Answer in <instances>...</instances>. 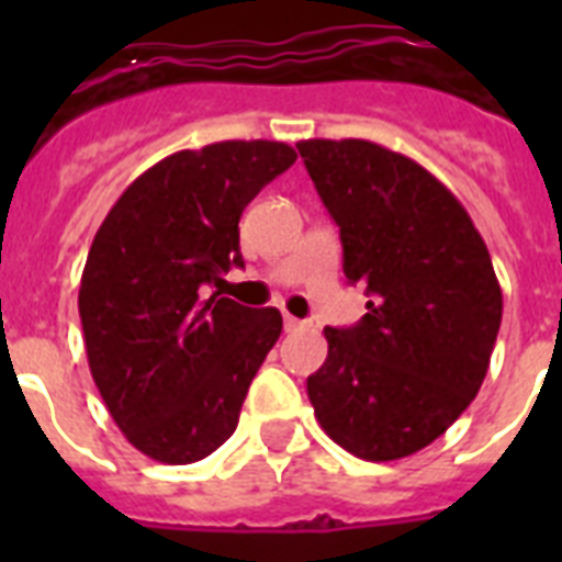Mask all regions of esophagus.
<instances>
[{
    "mask_svg": "<svg viewBox=\"0 0 562 562\" xmlns=\"http://www.w3.org/2000/svg\"><path fill=\"white\" fill-rule=\"evenodd\" d=\"M282 324H285V333H297V329H303V321H300V317H291V315H285V321H282Z\"/></svg>",
    "mask_w": 562,
    "mask_h": 562,
    "instance_id": "34e87169",
    "label": "esophagus"
}]
</instances>
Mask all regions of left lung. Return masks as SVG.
<instances>
[{
	"label": "left lung",
	"mask_w": 562,
	"mask_h": 562,
	"mask_svg": "<svg viewBox=\"0 0 562 562\" xmlns=\"http://www.w3.org/2000/svg\"><path fill=\"white\" fill-rule=\"evenodd\" d=\"M297 151L341 227L344 273L368 289V315L326 326L308 375L315 417L364 461L426 449L475 400L502 326L487 245L440 180L368 139H303Z\"/></svg>",
	"instance_id": "8db88e82"
}]
</instances>
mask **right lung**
I'll return each instance as SVG.
<instances>
[{"instance_id":"1","label":"right lung","mask_w":562,"mask_h":562,"mask_svg":"<svg viewBox=\"0 0 562 562\" xmlns=\"http://www.w3.org/2000/svg\"><path fill=\"white\" fill-rule=\"evenodd\" d=\"M297 160L268 139L178 151L122 192L92 238L81 312L87 361L110 417L143 454L194 463L233 431L282 333L277 308L203 300L238 250V218Z\"/></svg>"}]
</instances>
